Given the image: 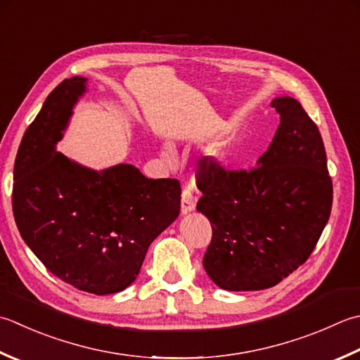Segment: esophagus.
<instances>
[{
    "mask_svg": "<svg viewBox=\"0 0 360 360\" xmlns=\"http://www.w3.org/2000/svg\"><path fill=\"white\" fill-rule=\"evenodd\" d=\"M195 206H196V198L193 195V190L190 187H186L182 190V195H181V212L182 214L192 212Z\"/></svg>",
    "mask_w": 360,
    "mask_h": 360,
    "instance_id": "esophagus-1",
    "label": "esophagus"
}]
</instances>
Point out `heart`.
Returning a JSON list of instances; mask_svg holds the SVG:
<instances>
[{"label":"heart","instance_id":"1","mask_svg":"<svg viewBox=\"0 0 360 360\" xmlns=\"http://www.w3.org/2000/svg\"><path fill=\"white\" fill-rule=\"evenodd\" d=\"M164 154H165V156H167V158H170V156H172V153H170V150H167V148H165V151H164Z\"/></svg>","mask_w":360,"mask_h":360}]
</instances>
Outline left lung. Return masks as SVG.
<instances>
[{
  "mask_svg": "<svg viewBox=\"0 0 360 360\" xmlns=\"http://www.w3.org/2000/svg\"><path fill=\"white\" fill-rule=\"evenodd\" d=\"M271 108L281 123L257 167L232 172L204 159L196 209L212 226L202 266L232 292L264 290L281 283L312 255L333 207L321 134L292 96Z\"/></svg>",
  "mask_w": 360,
  "mask_h": 360,
  "instance_id": "obj_1",
  "label": "left lung"
}]
</instances>
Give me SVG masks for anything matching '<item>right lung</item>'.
<instances>
[{
    "mask_svg": "<svg viewBox=\"0 0 360 360\" xmlns=\"http://www.w3.org/2000/svg\"><path fill=\"white\" fill-rule=\"evenodd\" d=\"M87 79L62 81L26 129L13 165L12 209L25 243L63 283L95 295L136 281L151 242L178 218V179L129 164L96 172L56 151Z\"/></svg>",
    "mask_w": 360,
    "mask_h": 360,
    "instance_id": "obj_1",
    "label": "right lung"
}]
</instances>
